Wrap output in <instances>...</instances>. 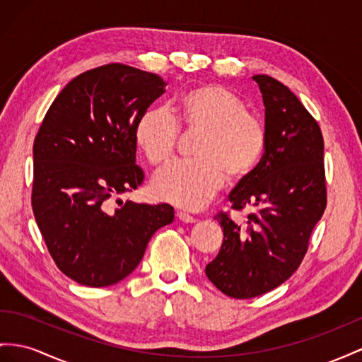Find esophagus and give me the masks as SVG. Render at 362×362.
<instances>
[{
	"mask_svg": "<svg viewBox=\"0 0 362 362\" xmlns=\"http://www.w3.org/2000/svg\"><path fill=\"white\" fill-rule=\"evenodd\" d=\"M177 218L180 221H183V223H196V221H197L196 217H192V216L188 214V212H183V211L177 212Z\"/></svg>",
	"mask_w": 362,
	"mask_h": 362,
	"instance_id": "obj_1",
	"label": "esophagus"
}]
</instances>
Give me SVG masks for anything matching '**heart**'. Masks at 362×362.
I'll use <instances>...</instances> for the list:
<instances>
[{"mask_svg": "<svg viewBox=\"0 0 362 362\" xmlns=\"http://www.w3.org/2000/svg\"><path fill=\"white\" fill-rule=\"evenodd\" d=\"M202 132L194 160H175L157 171L151 189L157 199L187 209H200L230 179H243L262 160L266 128L246 111L245 100L218 84L185 91L179 99L177 119L163 105L146 108L137 119L134 139L151 165L170 159L180 134V125Z\"/></svg>", "mask_w": 362, "mask_h": 362, "instance_id": "heart-1", "label": "heart"}]
</instances>
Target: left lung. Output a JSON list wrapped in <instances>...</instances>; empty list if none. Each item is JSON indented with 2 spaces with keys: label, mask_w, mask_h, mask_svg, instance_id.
<instances>
[{
  "label": "left lung",
  "mask_w": 362,
  "mask_h": 362,
  "mask_svg": "<svg viewBox=\"0 0 362 362\" xmlns=\"http://www.w3.org/2000/svg\"><path fill=\"white\" fill-rule=\"evenodd\" d=\"M252 79L263 95L266 148L229 194L234 209L252 212L243 226L223 212L216 217L225 237L205 269L218 291L238 300L275 289L298 269L327 203L318 122L280 81Z\"/></svg>",
  "instance_id": "8db88e82"
}]
</instances>
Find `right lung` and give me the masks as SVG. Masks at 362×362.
<instances>
[{
    "label": "right lung",
    "mask_w": 362,
    "mask_h": 362,
    "mask_svg": "<svg viewBox=\"0 0 362 362\" xmlns=\"http://www.w3.org/2000/svg\"><path fill=\"white\" fill-rule=\"evenodd\" d=\"M165 86L124 64L88 70L62 88L35 137L33 214L54 263L79 284L124 280L174 220L166 203L115 199L144 182L134 128Z\"/></svg>",
    "instance_id": "add662e5"
}]
</instances>
